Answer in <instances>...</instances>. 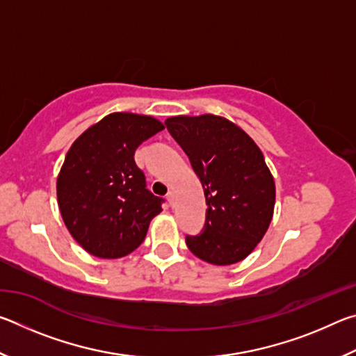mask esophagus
<instances>
[{
  "label": "esophagus",
  "instance_id": "obj_1",
  "mask_svg": "<svg viewBox=\"0 0 356 356\" xmlns=\"http://www.w3.org/2000/svg\"><path fill=\"white\" fill-rule=\"evenodd\" d=\"M166 200H168V202H170V206H171V207H174V193H172V191L168 193V195H166Z\"/></svg>",
  "mask_w": 356,
  "mask_h": 356
}]
</instances>
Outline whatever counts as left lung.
Returning <instances> with one entry per match:
<instances>
[{"label": "left lung", "mask_w": 356, "mask_h": 356, "mask_svg": "<svg viewBox=\"0 0 356 356\" xmlns=\"http://www.w3.org/2000/svg\"><path fill=\"white\" fill-rule=\"evenodd\" d=\"M165 125L188 155L209 206L206 229L186 237V246L213 265L243 261L273 218L275 180L262 150L238 125L215 114L172 116Z\"/></svg>", "instance_id": "left-lung-1"}]
</instances>
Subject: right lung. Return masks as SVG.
<instances>
[{"label": "right lung", "mask_w": 356, "mask_h": 356, "mask_svg": "<svg viewBox=\"0 0 356 356\" xmlns=\"http://www.w3.org/2000/svg\"><path fill=\"white\" fill-rule=\"evenodd\" d=\"M163 129L146 114L111 113L70 146L56 180L58 206L70 236L89 254H130L161 212L163 200L146 188L134 155L143 141Z\"/></svg>", "instance_id": "add662e5"}]
</instances>
